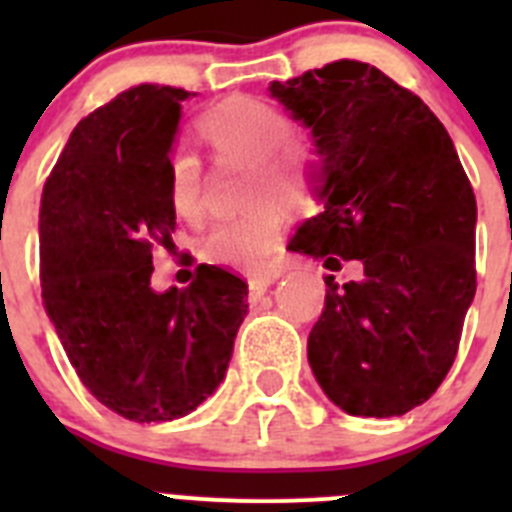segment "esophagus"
Instances as JSON below:
<instances>
[{
	"instance_id": "obj_1",
	"label": "esophagus",
	"mask_w": 512,
	"mask_h": 512,
	"mask_svg": "<svg viewBox=\"0 0 512 512\" xmlns=\"http://www.w3.org/2000/svg\"><path fill=\"white\" fill-rule=\"evenodd\" d=\"M271 282H274V277H256L248 282V297H251L253 302L261 300V297L266 295V289L271 287Z\"/></svg>"
}]
</instances>
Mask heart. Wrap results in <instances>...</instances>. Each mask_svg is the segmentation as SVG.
Wrapping results in <instances>:
<instances>
[{
  "instance_id": "b5f03b06",
  "label": "heart",
  "mask_w": 512,
  "mask_h": 512,
  "mask_svg": "<svg viewBox=\"0 0 512 512\" xmlns=\"http://www.w3.org/2000/svg\"><path fill=\"white\" fill-rule=\"evenodd\" d=\"M284 110L256 97H230L200 117L202 138L220 158L246 161V202H256L243 215L220 220L202 238V256L210 264L238 271H261L279 248L284 215L271 194L289 202H307L325 171V151L312 135H292ZM169 205L187 223L205 217V179L200 158L189 148H174L166 161Z\"/></svg>"
}]
</instances>
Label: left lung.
<instances>
[{
	"instance_id": "left-lung-1",
	"label": "left lung",
	"mask_w": 512,
	"mask_h": 512,
	"mask_svg": "<svg viewBox=\"0 0 512 512\" xmlns=\"http://www.w3.org/2000/svg\"><path fill=\"white\" fill-rule=\"evenodd\" d=\"M271 97L312 128L325 151V210L289 251L361 282L325 277V307L307 359L348 415L392 418L425 402L449 374L477 292V200L449 133L428 104L369 63L336 61L274 81Z\"/></svg>"
}]
</instances>
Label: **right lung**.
Segmentation results:
<instances>
[{
  "label": "right lung",
  "mask_w": 512,
  "mask_h": 512,
  "mask_svg": "<svg viewBox=\"0 0 512 512\" xmlns=\"http://www.w3.org/2000/svg\"><path fill=\"white\" fill-rule=\"evenodd\" d=\"M192 92L140 84L89 112L40 197L43 307L102 405L135 423L192 413L223 382L248 284L200 264L187 289H151L176 212L166 161Z\"/></svg>",
  "instance_id": "obj_1"
}]
</instances>
